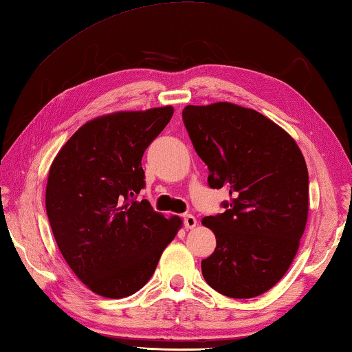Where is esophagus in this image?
I'll list each match as a JSON object with an SVG mask.
<instances>
[{"label": "esophagus", "mask_w": 352, "mask_h": 352, "mask_svg": "<svg viewBox=\"0 0 352 352\" xmlns=\"http://www.w3.org/2000/svg\"><path fill=\"white\" fill-rule=\"evenodd\" d=\"M183 223H184V228L192 230L195 228V225H197V219L190 216V214H186V216H183Z\"/></svg>", "instance_id": "1"}]
</instances>
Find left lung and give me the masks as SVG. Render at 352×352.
Wrapping results in <instances>:
<instances>
[{"mask_svg":"<svg viewBox=\"0 0 352 352\" xmlns=\"http://www.w3.org/2000/svg\"><path fill=\"white\" fill-rule=\"evenodd\" d=\"M183 122L210 169L208 184L231 195L225 212L201 219L217 242L201 261L205 281L230 298L265 294L289 270L305 233V157L272 119L231 102L186 105Z\"/></svg>","mask_w":352,"mask_h":352,"instance_id":"left-lung-1","label":"left lung"}]
</instances>
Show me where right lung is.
<instances>
[{"label":"right lung","mask_w":352,"mask_h":352,"mask_svg":"<svg viewBox=\"0 0 352 352\" xmlns=\"http://www.w3.org/2000/svg\"><path fill=\"white\" fill-rule=\"evenodd\" d=\"M174 107L115 111L83 124L56 155L46 183L52 234L74 275L94 294L126 298L152 278L182 219L153 211L142 153L168 126Z\"/></svg>","instance_id":"right-lung-1"}]
</instances>
